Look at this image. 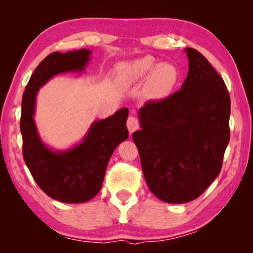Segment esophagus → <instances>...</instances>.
Wrapping results in <instances>:
<instances>
[{"instance_id": "esophagus-1", "label": "esophagus", "mask_w": 253, "mask_h": 253, "mask_svg": "<svg viewBox=\"0 0 253 253\" xmlns=\"http://www.w3.org/2000/svg\"><path fill=\"white\" fill-rule=\"evenodd\" d=\"M127 128H128V130H129L130 135H131L132 132H134L135 130H137L139 128L138 119L135 118V117H132V116L128 117V119H127Z\"/></svg>"}]
</instances>
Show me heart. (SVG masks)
<instances>
[{"mask_svg":"<svg viewBox=\"0 0 253 253\" xmlns=\"http://www.w3.org/2000/svg\"><path fill=\"white\" fill-rule=\"evenodd\" d=\"M147 79L149 92L156 97H165L176 85L178 71L170 63H158L152 55L132 60L118 68V81L123 85L137 84Z\"/></svg>","mask_w":253,"mask_h":253,"instance_id":"1","label":"heart"}]
</instances>
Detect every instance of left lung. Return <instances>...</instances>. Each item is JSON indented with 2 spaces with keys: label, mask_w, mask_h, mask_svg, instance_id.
I'll return each mask as SVG.
<instances>
[{
  "label": "left lung",
  "mask_w": 253,
  "mask_h": 253,
  "mask_svg": "<svg viewBox=\"0 0 253 253\" xmlns=\"http://www.w3.org/2000/svg\"><path fill=\"white\" fill-rule=\"evenodd\" d=\"M188 72L182 89L138 110L132 134L152 193L182 204L217 177L230 140L231 102L225 84L207 58L186 48Z\"/></svg>",
  "instance_id": "1"
}]
</instances>
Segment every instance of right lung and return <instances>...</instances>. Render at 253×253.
I'll use <instances>...</instances> for the list:
<instances>
[{"label": "right lung", "instance_id": "obj_1", "mask_svg": "<svg viewBox=\"0 0 253 253\" xmlns=\"http://www.w3.org/2000/svg\"><path fill=\"white\" fill-rule=\"evenodd\" d=\"M91 53L79 49L49 54L36 68L22 97L20 128L24 162L41 190L63 203H84L95 198L114 151L128 138L127 108L95 121L80 143L62 151L48 146L40 137L34 122L38 91L54 76L84 72Z\"/></svg>", "mask_w": 253, "mask_h": 253}]
</instances>
